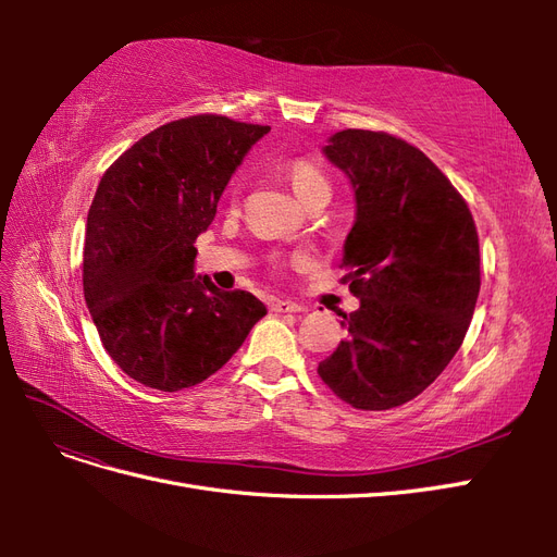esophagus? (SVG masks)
Returning a JSON list of instances; mask_svg holds the SVG:
<instances>
[{"label": "esophagus", "instance_id": "esophagus-1", "mask_svg": "<svg viewBox=\"0 0 557 557\" xmlns=\"http://www.w3.org/2000/svg\"><path fill=\"white\" fill-rule=\"evenodd\" d=\"M272 311L274 313H305L307 309L297 305V301H290V299H276L272 305Z\"/></svg>", "mask_w": 557, "mask_h": 557}]
</instances>
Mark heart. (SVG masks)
<instances>
[{
    "instance_id": "obj_1",
    "label": "heart",
    "mask_w": 557,
    "mask_h": 557,
    "mask_svg": "<svg viewBox=\"0 0 557 557\" xmlns=\"http://www.w3.org/2000/svg\"><path fill=\"white\" fill-rule=\"evenodd\" d=\"M288 178L295 195L301 201H309L313 197H330L332 193L330 176L313 160H293L288 164Z\"/></svg>"
}]
</instances>
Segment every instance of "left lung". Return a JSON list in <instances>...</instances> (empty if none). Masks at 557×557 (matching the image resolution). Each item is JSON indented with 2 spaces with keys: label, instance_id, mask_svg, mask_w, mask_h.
Returning a JSON list of instances; mask_svg holds the SVG:
<instances>
[{
  "label": "left lung",
  "instance_id": "obj_1",
  "mask_svg": "<svg viewBox=\"0 0 557 557\" xmlns=\"http://www.w3.org/2000/svg\"><path fill=\"white\" fill-rule=\"evenodd\" d=\"M356 193L342 267L360 309L318 376L346 404L385 411L418 397L462 346L481 288L467 201L423 150L342 129L323 148Z\"/></svg>",
  "mask_w": 557,
  "mask_h": 557
}]
</instances>
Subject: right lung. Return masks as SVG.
<instances>
[{
  "instance_id": "obj_1",
  "label": "right lung",
  "mask_w": 557,
  "mask_h": 557,
  "mask_svg": "<svg viewBox=\"0 0 557 557\" xmlns=\"http://www.w3.org/2000/svg\"><path fill=\"white\" fill-rule=\"evenodd\" d=\"M269 125L181 117L148 132L97 185L83 246V295L123 372L176 393L215 374L267 313L246 290L195 276V239Z\"/></svg>"
}]
</instances>
